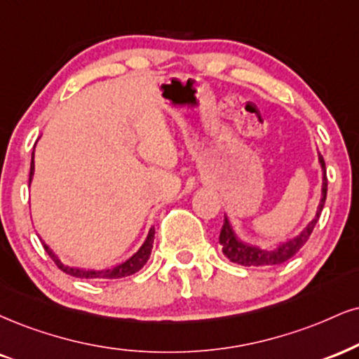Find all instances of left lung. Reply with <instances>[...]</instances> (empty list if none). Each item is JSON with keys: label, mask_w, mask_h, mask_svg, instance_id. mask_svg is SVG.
Here are the masks:
<instances>
[{"label": "left lung", "mask_w": 359, "mask_h": 359, "mask_svg": "<svg viewBox=\"0 0 359 359\" xmlns=\"http://www.w3.org/2000/svg\"><path fill=\"white\" fill-rule=\"evenodd\" d=\"M320 163L323 168L321 201H320V206H318L316 218L313 219L306 228H304V231L299 234V236L293 238L291 241L283 243V245L278 246L276 250H261V248L246 245V243L238 240L236 234L233 231L231 224H229L228 218H224L223 228H221V233H219V245L223 248L224 256H226L229 261L243 264V266H271V264H281L285 263V261L291 259L304 245H306L309 236H311L313 229L316 226L318 219H320L323 206H325V201H326V193H328L326 166H325V159H323L321 154H320Z\"/></svg>", "instance_id": "left-lung-1"}]
</instances>
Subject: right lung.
I'll list each match as a JSON object with an SVG mask.
<instances>
[{
    "instance_id": "obj_1",
    "label": "right lung",
    "mask_w": 359,
    "mask_h": 359,
    "mask_svg": "<svg viewBox=\"0 0 359 359\" xmlns=\"http://www.w3.org/2000/svg\"><path fill=\"white\" fill-rule=\"evenodd\" d=\"M33 156H34V151H33ZM33 171H34V161L31 159L29 183H31V178H33ZM153 243H154V228L149 229L148 238H146L143 246H141L130 259L125 261V263L118 264L116 268L104 269V271H85V269L66 266V264H63L60 259L56 258V255L50 250V246L44 245V241H43V246H44V250H46V253L50 255V258L55 261L56 266L60 268L61 271H65L66 274H72V276H74V278H86V280H118V278H125V276H130V274H135L136 271H140V269L144 266L146 261L149 259V255H151Z\"/></svg>"
}]
</instances>
